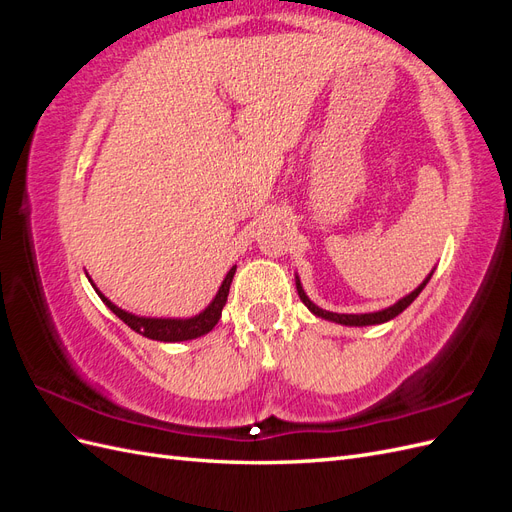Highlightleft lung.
I'll return each instance as SVG.
<instances>
[{"instance_id": "left-lung-1", "label": "left lung", "mask_w": 512, "mask_h": 512, "mask_svg": "<svg viewBox=\"0 0 512 512\" xmlns=\"http://www.w3.org/2000/svg\"><path fill=\"white\" fill-rule=\"evenodd\" d=\"M431 275H433V271L425 277V282H423L421 286L414 288L410 294H406L404 299H399L395 305L386 307V309H380V312H371V314H335V312H327V309H322V307H318L316 303L309 301V297H307L303 286H301V282H299V277H297V290H299L301 301L307 305V309H309V312H312L314 316L324 318V320H331V322H337V324H346V327H369V324H382V322H386V320H393L395 316H399L401 312H404V309H406V307L418 297V294H421V290L427 286V282L431 280Z\"/></svg>"}]
</instances>
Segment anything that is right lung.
Here are the masks:
<instances>
[{"label": "right lung", "mask_w": 512, "mask_h": 512, "mask_svg": "<svg viewBox=\"0 0 512 512\" xmlns=\"http://www.w3.org/2000/svg\"><path fill=\"white\" fill-rule=\"evenodd\" d=\"M235 271H237V265L226 273L218 294H215V299L203 309V312L192 316V318H145V316H134V314L126 312V309H121L115 303L108 301L94 284H91V286L96 288V292L100 294V299L104 301V305L111 309V312L117 318H121L123 322H126L132 331L141 333V335H145L149 339H158V342H185V339H196L200 335L209 333L215 327V324H218V320L222 316V309H224L226 299H228V290H230V284H232V277H235Z\"/></svg>", "instance_id": "add662e5"}]
</instances>
